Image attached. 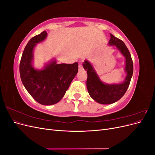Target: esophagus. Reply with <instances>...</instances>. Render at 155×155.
<instances>
[{"mask_svg":"<svg viewBox=\"0 0 155 155\" xmlns=\"http://www.w3.org/2000/svg\"><path fill=\"white\" fill-rule=\"evenodd\" d=\"M78 68H79V71H81V70H83V65L81 64H79V67H78Z\"/></svg>","mask_w":155,"mask_h":155,"instance_id":"34e87169","label":"esophagus"}]
</instances>
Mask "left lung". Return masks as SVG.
<instances>
[{
	"mask_svg": "<svg viewBox=\"0 0 155 155\" xmlns=\"http://www.w3.org/2000/svg\"><path fill=\"white\" fill-rule=\"evenodd\" d=\"M109 43L110 45L116 46L125 58V70L127 76L123 83L113 85L105 84L100 80L90 63L85 61L83 64L84 68L87 72V87L89 95L93 100L104 105L113 104L121 98L127 90L133 74V60L124 42L110 34Z\"/></svg>",
	"mask_w": 155,
	"mask_h": 155,
	"instance_id": "obj_1",
	"label": "left lung"
}]
</instances>
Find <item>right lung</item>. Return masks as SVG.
I'll return each mask as SVG.
<instances>
[{
  "label": "right lung",
  "mask_w": 155,
  "mask_h": 155,
  "mask_svg": "<svg viewBox=\"0 0 155 155\" xmlns=\"http://www.w3.org/2000/svg\"><path fill=\"white\" fill-rule=\"evenodd\" d=\"M46 36L47 33L44 31L28 41L22 55L19 72L23 85L33 98L41 105H51L57 104L65 94L78 72V63L57 64L54 61L43 70L34 69L31 65L33 50Z\"/></svg>",
  "instance_id": "add662e5"
}]
</instances>
